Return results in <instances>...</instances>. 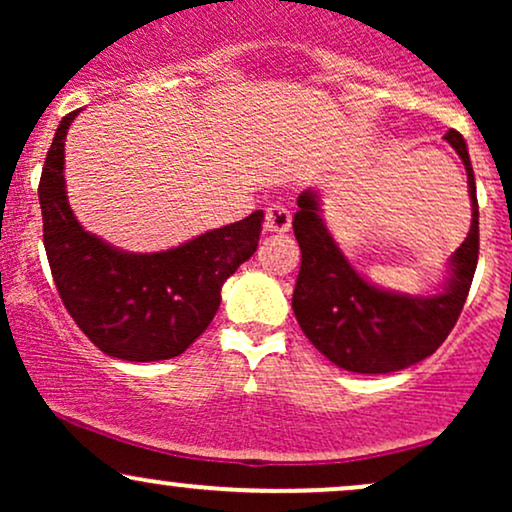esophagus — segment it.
<instances>
[{
  "mask_svg": "<svg viewBox=\"0 0 512 512\" xmlns=\"http://www.w3.org/2000/svg\"><path fill=\"white\" fill-rule=\"evenodd\" d=\"M291 228V211L279 207V204H274V207L267 209V214H264V231L267 233H286Z\"/></svg>",
  "mask_w": 512,
  "mask_h": 512,
  "instance_id": "1",
  "label": "esophagus"
}]
</instances>
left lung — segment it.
Returning <instances> with one entry per match:
<instances>
[{"label":"left lung","instance_id":"1","mask_svg":"<svg viewBox=\"0 0 512 512\" xmlns=\"http://www.w3.org/2000/svg\"><path fill=\"white\" fill-rule=\"evenodd\" d=\"M445 142L467 170L472 226L450 255L448 279L438 293H399L358 274L322 219V197H298L293 233L301 245V272L293 289V315L305 337L334 366L351 373H395L431 356L445 342L472 286L479 260V204L472 161L462 134Z\"/></svg>","mask_w":512,"mask_h":512}]
</instances>
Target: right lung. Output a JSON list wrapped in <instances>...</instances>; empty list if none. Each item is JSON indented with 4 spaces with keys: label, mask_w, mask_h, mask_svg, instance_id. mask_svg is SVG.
Listing matches in <instances>:
<instances>
[{
    "label": "right lung",
    "mask_w": 512,
    "mask_h": 512,
    "mask_svg": "<svg viewBox=\"0 0 512 512\" xmlns=\"http://www.w3.org/2000/svg\"><path fill=\"white\" fill-rule=\"evenodd\" d=\"M81 110L62 117L40 175L43 240L64 308L103 354L122 361L180 356L209 327L221 286L260 243L264 211L161 252H127L88 233L64 182V139Z\"/></svg>",
    "instance_id": "right-lung-1"
}]
</instances>
